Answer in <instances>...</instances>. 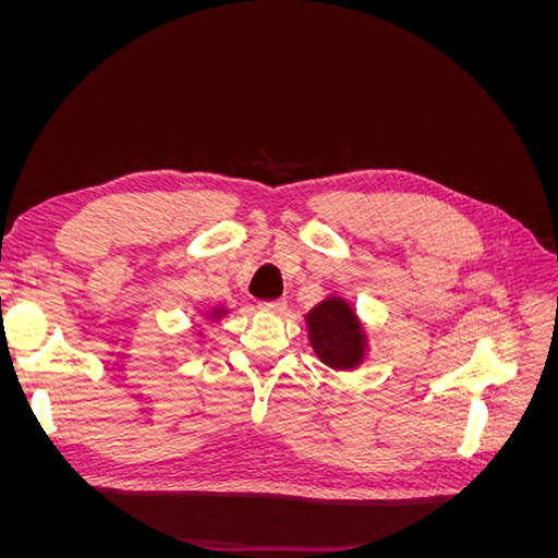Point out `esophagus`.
I'll return each instance as SVG.
<instances>
[{"label": "esophagus", "instance_id": "obj_1", "mask_svg": "<svg viewBox=\"0 0 558 558\" xmlns=\"http://www.w3.org/2000/svg\"><path fill=\"white\" fill-rule=\"evenodd\" d=\"M263 312H272V314H281L286 310V300H265L258 305Z\"/></svg>", "mask_w": 558, "mask_h": 558}]
</instances>
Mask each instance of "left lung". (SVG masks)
I'll return each instance as SVG.
<instances>
[{"label": "left lung", "mask_w": 558, "mask_h": 558, "mask_svg": "<svg viewBox=\"0 0 558 558\" xmlns=\"http://www.w3.org/2000/svg\"><path fill=\"white\" fill-rule=\"evenodd\" d=\"M310 342L320 363L332 369H353L365 361L367 335L344 298L330 295L305 316Z\"/></svg>", "instance_id": "left-lung-1"}]
</instances>
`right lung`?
Returning a JSON list of instances; mask_svg holds the SVG:
<instances>
[{
    "label": "right lung",
    "instance_id": "obj_1",
    "mask_svg": "<svg viewBox=\"0 0 558 558\" xmlns=\"http://www.w3.org/2000/svg\"><path fill=\"white\" fill-rule=\"evenodd\" d=\"M223 314H226V310H223V307H214V310L209 312V318H214V320H216V318H221Z\"/></svg>",
    "mask_w": 558,
    "mask_h": 558
}]
</instances>
